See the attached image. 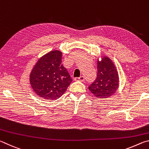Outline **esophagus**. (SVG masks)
I'll list each match as a JSON object with an SVG mask.
<instances>
[{"instance_id":"34e87169","label":"esophagus","mask_w":149,"mask_h":149,"mask_svg":"<svg viewBox=\"0 0 149 149\" xmlns=\"http://www.w3.org/2000/svg\"><path fill=\"white\" fill-rule=\"evenodd\" d=\"M84 76H80L79 77H75V81H84Z\"/></svg>"}]
</instances>
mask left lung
Listing matches in <instances>:
<instances>
[{
  "instance_id": "8db88e82",
  "label": "left lung",
  "mask_w": 149,
  "mask_h": 149,
  "mask_svg": "<svg viewBox=\"0 0 149 149\" xmlns=\"http://www.w3.org/2000/svg\"><path fill=\"white\" fill-rule=\"evenodd\" d=\"M119 87L118 73L114 63L107 56L97 62V78L89 86L96 97L106 99L113 95Z\"/></svg>"
}]
</instances>
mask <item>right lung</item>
<instances>
[{"mask_svg": "<svg viewBox=\"0 0 149 149\" xmlns=\"http://www.w3.org/2000/svg\"><path fill=\"white\" fill-rule=\"evenodd\" d=\"M29 81L33 90L42 99L56 100L61 97L72 81L62 64V52L52 50L39 58L33 68Z\"/></svg>", "mask_w": 149, "mask_h": 149, "instance_id": "right-lung-1", "label": "right lung"}]
</instances>
